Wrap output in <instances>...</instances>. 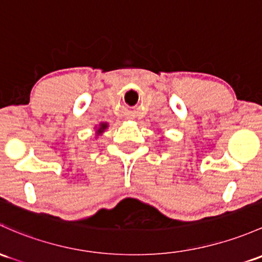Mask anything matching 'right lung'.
Returning <instances> with one entry per match:
<instances>
[{"mask_svg":"<svg viewBox=\"0 0 262 262\" xmlns=\"http://www.w3.org/2000/svg\"><path fill=\"white\" fill-rule=\"evenodd\" d=\"M108 126H109V124H108V123H104V122L99 124V125H96V126H95V129H96L95 134H96V137L101 136V134H103L104 132H105V129L108 128Z\"/></svg>","mask_w":262,"mask_h":262,"instance_id":"obj_1","label":"right lung"}]
</instances>
